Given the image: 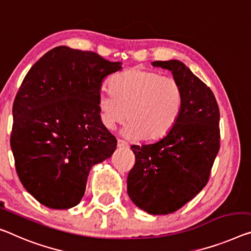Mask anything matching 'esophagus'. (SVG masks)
Segmentation results:
<instances>
[{
	"mask_svg": "<svg viewBox=\"0 0 251 251\" xmlns=\"http://www.w3.org/2000/svg\"><path fill=\"white\" fill-rule=\"evenodd\" d=\"M117 146H118L119 149H126V148L129 147L128 142L123 141V140H121V139H118V144H117Z\"/></svg>",
	"mask_w": 251,
	"mask_h": 251,
	"instance_id": "34e87169",
	"label": "esophagus"
}]
</instances>
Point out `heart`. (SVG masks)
Returning <instances> with one entry per match:
<instances>
[{
  "label": "heart",
  "instance_id": "b5f03b06",
  "mask_svg": "<svg viewBox=\"0 0 251 251\" xmlns=\"http://www.w3.org/2000/svg\"><path fill=\"white\" fill-rule=\"evenodd\" d=\"M111 91L99 94L100 119L113 130L126 122L129 138L158 140L175 126L183 106V91L173 77L134 67L110 79Z\"/></svg>",
  "mask_w": 251,
  "mask_h": 251
}]
</instances>
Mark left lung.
<instances>
[{"mask_svg":"<svg viewBox=\"0 0 251 251\" xmlns=\"http://www.w3.org/2000/svg\"><path fill=\"white\" fill-rule=\"evenodd\" d=\"M172 72L183 91L173 129L158 141L131 146L136 164L126 188L131 201L149 214H169L202 191L220 148V111L212 91L182 61H153Z\"/></svg>","mask_w":251,"mask_h":251,"instance_id":"8db88e82","label":"left lung"}]
</instances>
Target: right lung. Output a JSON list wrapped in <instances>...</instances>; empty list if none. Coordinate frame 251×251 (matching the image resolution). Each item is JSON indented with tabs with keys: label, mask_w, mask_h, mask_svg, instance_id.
Masks as SVG:
<instances>
[{
	"label": "right lung",
	"mask_w": 251,
	"mask_h": 251,
	"mask_svg": "<svg viewBox=\"0 0 251 251\" xmlns=\"http://www.w3.org/2000/svg\"><path fill=\"white\" fill-rule=\"evenodd\" d=\"M122 69L92 51L59 46L30 68L13 104L15 168L26 192L50 209L77 205L94 165L112 156L117 139L98 106L105 77Z\"/></svg>",
	"instance_id": "1"
}]
</instances>
